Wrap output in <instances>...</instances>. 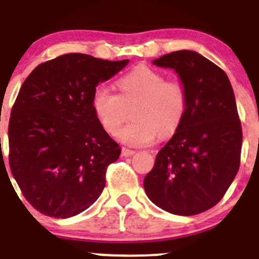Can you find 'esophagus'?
<instances>
[{
    "instance_id": "1",
    "label": "esophagus",
    "mask_w": 259,
    "mask_h": 259,
    "mask_svg": "<svg viewBox=\"0 0 259 259\" xmlns=\"http://www.w3.org/2000/svg\"><path fill=\"white\" fill-rule=\"evenodd\" d=\"M121 154H122V156H132V155H134V154H135V151H134V150H132V149L122 148V150H121Z\"/></svg>"
}]
</instances>
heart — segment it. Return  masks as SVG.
I'll list each match as a JSON object with an SVG mask.
<instances>
[{"mask_svg": "<svg viewBox=\"0 0 259 259\" xmlns=\"http://www.w3.org/2000/svg\"><path fill=\"white\" fill-rule=\"evenodd\" d=\"M120 94L98 88L93 109L108 133L116 132L132 111L133 121L116 134L120 142L133 146L150 145L178 130L187 111V93L182 82L165 80L160 72L139 66L117 81Z\"/></svg>", "mask_w": 259, "mask_h": 259, "instance_id": "heart-1", "label": "heart"}]
</instances>
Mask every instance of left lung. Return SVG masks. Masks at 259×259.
I'll return each mask as SVG.
<instances>
[{"label":"left lung","mask_w":259,"mask_h":259,"mask_svg":"<svg viewBox=\"0 0 259 259\" xmlns=\"http://www.w3.org/2000/svg\"><path fill=\"white\" fill-rule=\"evenodd\" d=\"M173 69L187 93V111L144 178L149 199L177 215L210 209L239 169L242 125L226 72L200 54L180 50L153 60Z\"/></svg>","instance_id":"obj_1"}]
</instances>
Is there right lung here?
Masks as SVG:
<instances>
[{
  "label": "right lung",
  "mask_w": 259,
  "mask_h": 259,
  "mask_svg": "<svg viewBox=\"0 0 259 259\" xmlns=\"http://www.w3.org/2000/svg\"><path fill=\"white\" fill-rule=\"evenodd\" d=\"M127 62L66 54L23 81L10 117V168L40 213L70 218L103 193L106 168L121 149L96 117L93 96Z\"/></svg>",
  "instance_id": "1"
}]
</instances>
